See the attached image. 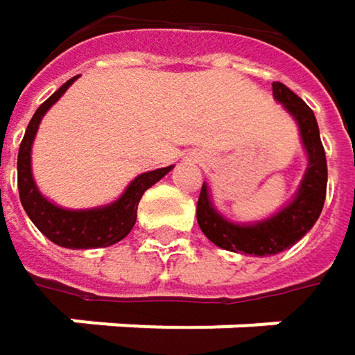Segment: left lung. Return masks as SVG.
Here are the masks:
<instances>
[{"instance_id":"1","label":"left lung","mask_w":355,"mask_h":355,"mask_svg":"<svg viewBox=\"0 0 355 355\" xmlns=\"http://www.w3.org/2000/svg\"><path fill=\"white\" fill-rule=\"evenodd\" d=\"M273 98L290 112L300 131V141L306 152V171L294 197L273 216L248 224H239L222 216L214 201L207 182H203L197 201V222L201 232L220 248L267 257L296 245L319 220L327 195V158L320 144L319 123L311 107L296 96L288 86L273 82Z\"/></svg>"}]
</instances>
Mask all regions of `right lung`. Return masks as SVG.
Listing matches in <instances>:
<instances>
[{
	"label": "right lung",
	"mask_w": 355,
	"mask_h": 355,
	"mask_svg": "<svg viewBox=\"0 0 355 355\" xmlns=\"http://www.w3.org/2000/svg\"><path fill=\"white\" fill-rule=\"evenodd\" d=\"M78 80L71 78L67 80L55 94H51L40 107L36 108L33 114L24 139L20 144L18 152V191H20V201L28 218L33 220L36 228L55 245L65 248H101L110 247L119 241H123L131 228L135 226L137 218V205L141 195L156 184L162 177H166L173 166L166 168H156L150 173H144L135 177L116 197L112 203L101 205V207H90V209H67L61 207L53 201H49L36 187L33 177V144H35L38 125L46 110L53 107L65 90Z\"/></svg>",
	"instance_id": "1"
}]
</instances>
